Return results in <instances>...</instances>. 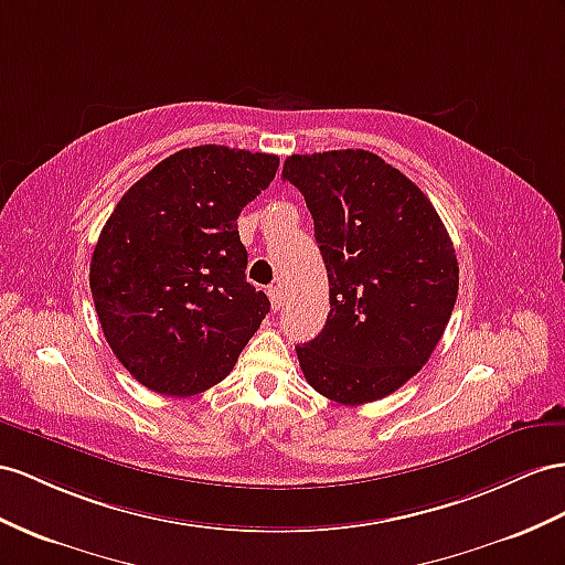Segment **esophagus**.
Here are the masks:
<instances>
[{
  "label": "esophagus",
  "instance_id": "34e87169",
  "mask_svg": "<svg viewBox=\"0 0 565 565\" xmlns=\"http://www.w3.org/2000/svg\"><path fill=\"white\" fill-rule=\"evenodd\" d=\"M267 296H269V300H271V310H279L281 308V298H284V294H281V286H269L267 288Z\"/></svg>",
  "mask_w": 565,
  "mask_h": 565
}]
</instances>
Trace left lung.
Segmentation results:
<instances>
[{
    "instance_id": "1",
    "label": "left lung",
    "mask_w": 565,
    "mask_h": 565,
    "mask_svg": "<svg viewBox=\"0 0 565 565\" xmlns=\"http://www.w3.org/2000/svg\"><path fill=\"white\" fill-rule=\"evenodd\" d=\"M329 277V315L296 345L322 396L363 406L394 394L437 349L458 296L454 243L427 195L367 150L291 154Z\"/></svg>"
}]
</instances>
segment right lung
Listing matches in <instances>:
<instances>
[{"mask_svg":"<svg viewBox=\"0 0 565 565\" xmlns=\"http://www.w3.org/2000/svg\"><path fill=\"white\" fill-rule=\"evenodd\" d=\"M277 169V154L198 145L114 207L90 291L109 349L150 392L185 398L220 384L263 324L269 298L245 281L236 220Z\"/></svg>","mask_w":565,"mask_h":565,"instance_id":"right-lung-1","label":"right lung"}]
</instances>
